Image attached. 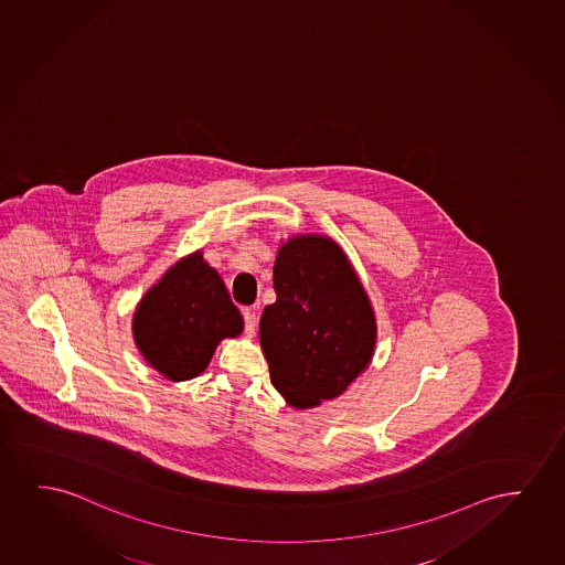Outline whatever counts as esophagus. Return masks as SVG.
Segmentation results:
<instances>
[{
    "mask_svg": "<svg viewBox=\"0 0 565 565\" xmlns=\"http://www.w3.org/2000/svg\"><path fill=\"white\" fill-rule=\"evenodd\" d=\"M243 317H245V332L248 335H255L256 324H258V318H256V310L253 307L243 310Z\"/></svg>",
    "mask_w": 565,
    "mask_h": 565,
    "instance_id": "obj_1",
    "label": "esophagus"
}]
</instances>
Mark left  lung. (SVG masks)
I'll list each match as a JSON object with an SVG mask.
<instances>
[{"mask_svg":"<svg viewBox=\"0 0 565 565\" xmlns=\"http://www.w3.org/2000/svg\"><path fill=\"white\" fill-rule=\"evenodd\" d=\"M274 289L276 302L260 318L271 384L297 409L330 402L374 355L369 295L340 245L324 235H297L279 247Z\"/></svg>","mask_w":565,"mask_h":565,"instance_id":"8db88e82","label":"left lung"}]
</instances>
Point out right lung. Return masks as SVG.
Here are the masks:
<instances>
[{"label": "right lung", "mask_w": 565, "mask_h": 565, "mask_svg": "<svg viewBox=\"0 0 565 565\" xmlns=\"http://www.w3.org/2000/svg\"><path fill=\"white\" fill-rule=\"evenodd\" d=\"M243 332V317L201 250L150 287L132 315V338L152 369L173 382L206 371L217 343Z\"/></svg>", "instance_id": "1"}]
</instances>
